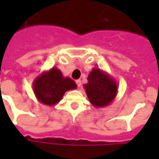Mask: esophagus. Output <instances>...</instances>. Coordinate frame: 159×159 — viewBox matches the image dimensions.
<instances>
[{
  "label": "esophagus",
  "mask_w": 159,
  "mask_h": 159,
  "mask_svg": "<svg viewBox=\"0 0 159 159\" xmlns=\"http://www.w3.org/2000/svg\"><path fill=\"white\" fill-rule=\"evenodd\" d=\"M76 85H77V87L78 88H80L81 87V83H82V82H81V80H76Z\"/></svg>",
  "instance_id": "34e87169"
}]
</instances>
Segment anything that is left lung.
Here are the masks:
<instances>
[{"instance_id":"obj_1","label":"left lung","mask_w":159,"mask_h":159,"mask_svg":"<svg viewBox=\"0 0 159 159\" xmlns=\"http://www.w3.org/2000/svg\"><path fill=\"white\" fill-rule=\"evenodd\" d=\"M89 102L94 107L109 106L117 96V83L112 76L100 68H93L83 85Z\"/></svg>"}]
</instances>
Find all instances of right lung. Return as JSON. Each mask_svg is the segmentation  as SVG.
<instances>
[{
  "label": "right lung",
  "instance_id": "right-lung-1",
  "mask_svg": "<svg viewBox=\"0 0 159 159\" xmlns=\"http://www.w3.org/2000/svg\"><path fill=\"white\" fill-rule=\"evenodd\" d=\"M33 91L40 103L53 107L59 103L66 91L76 89V83L61 70L52 67L36 76L32 83Z\"/></svg>",
  "mask_w": 159,
  "mask_h": 159
}]
</instances>
